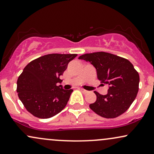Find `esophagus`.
I'll return each instance as SVG.
<instances>
[{"mask_svg":"<svg viewBox=\"0 0 154 154\" xmlns=\"http://www.w3.org/2000/svg\"><path fill=\"white\" fill-rule=\"evenodd\" d=\"M80 90H81V91L83 93V94H87V93H88V91L85 90V89H83V88H80Z\"/></svg>","mask_w":154,"mask_h":154,"instance_id":"34e87169","label":"esophagus"}]
</instances>
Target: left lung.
I'll return each mask as SVG.
<instances>
[{"mask_svg": "<svg viewBox=\"0 0 154 154\" xmlns=\"http://www.w3.org/2000/svg\"><path fill=\"white\" fill-rule=\"evenodd\" d=\"M79 59L90 62L96 68L98 80L108 84L106 95L95 91L96 100L90 109L106 119H114L123 114L137 96L139 75L129 60L106 52L86 54Z\"/></svg>", "mask_w": 154, "mask_h": 154, "instance_id": "left-lung-1", "label": "left lung"}]
</instances>
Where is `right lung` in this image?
Returning <instances> with one entry per match:
<instances>
[{
  "label": "right lung",
  "mask_w": 154,
  "mask_h": 154,
  "mask_svg": "<svg viewBox=\"0 0 154 154\" xmlns=\"http://www.w3.org/2000/svg\"><path fill=\"white\" fill-rule=\"evenodd\" d=\"M77 54H52L32 60L17 81V92L26 110L39 119H48L66 107L72 89L64 90L60 75Z\"/></svg>",
  "instance_id": "add662e5"
}]
</instances>
